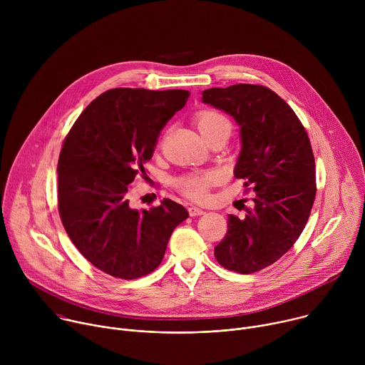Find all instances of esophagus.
<instances>
[{
	"mask_svg": "<svg viewBox=\"0 0 365 365\" xmlns=\"http://www.w3.org/2000/svg\"><path fill=\"white\" fill-rule=\"evenodd\" d=\"M187 211H189L190 217H199V215L205 214V211L202 210V207H197V206H193V205L187 207Z\"/></svg>",
	"mask_w": 365,
	"mask_h": 365,
	"instance_id": "obj_1",
	"label": "esophagus"
}]
</instances>
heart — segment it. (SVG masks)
<instances>
[{
  "label": "heart",
  "instance_id": "1",
  "mask_svg": "<svg viewBox=\"0 0 365 365\" xmlns=\"http://www.w3.org/2000/svg\"><path fill=\"white\" fill-rule=\"evenodd\" d=\"M196 125L202 135L210 141L220 135H228L231 134L232 124L230 118L214 108L200 110L195 115ZM220 180V175L214 170H205V172H193L180 176L176 179L178 189L192 199H205L207 195V189L212 185H215Z\"/></svg>",
  "mask_w": 365,
  "mask_h": 365
}]
</instances>
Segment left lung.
I'll return each instance as SVG.
<instances>
[{"instance_id": "8db88e82", "label": "left lung", "mask_w": 365, "mask_h": 365, "mask_svg": "<svg viewBox=\"0 0 365 365\" xmlns=\"http://www.w3.org/2000/svg\"><path fill=\"white\" fill-rule=\"evenodd\" d=\"M202 95L241 127L234 176L254 192L244 218L228 217L215 258L227 270L251 274L276 263L302 234L317 195L314 151L294 111L267 86L238 83Z\"/></svg>"}]
</instances>
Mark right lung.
<instances>
[{
  "label": "right lung",
  "mask_w": 365,
  "mask_h": 365,
  "mask_svg": "<svg viewBox=\"0 0 365 365\" xmlns=\"http://www.w3.org/2000/svg\"><path fill=\"white\" fill-rule=\"evenodd\" d=\"M190 92L115 88L101 93L68 133L58 162L62 224L81 254L101 272L133 280L159 267L173 230L189 214L165 199L133 210L130 183L144 173L160 131Z\"/></svg>",
  "instance_id": "add662e5"
}]
</instances>
